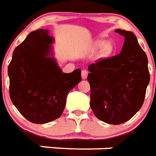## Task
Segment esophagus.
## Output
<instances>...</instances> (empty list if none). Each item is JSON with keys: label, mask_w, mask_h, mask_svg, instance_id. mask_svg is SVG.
Here are the masks:
<instances>
[{"label": "esophagus", "mask_w": 156, "mask_h": 156, "mask_svg": "<svg viewBox=\"0 0 156 156\" xmlns=\"http://www.w3.org/2000/svg\"><path fill=\"white\" fill-rule=\"evenodd\" d=\"M87 74H88V72L87 71V70H83L82 71V78L83 79H86L87 78Z\"/></svg>", "instance_id": "34e87169"}]
</instances>
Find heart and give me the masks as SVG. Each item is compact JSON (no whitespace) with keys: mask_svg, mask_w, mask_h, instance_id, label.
Masks as SVG:
<instances>
[{"mask_svg":"<svg viewBox=\"0 0 156 156\" xmlns=\"http://www.w3.org/2000/svg\"><path fill=\"white\" fill-rule=\"evenodd\" d=\"M94 49L99 50L102 48V55L104 57L110 56L114 51V45L111 42H107L105 40H98L93 45Z\"/></svg>","mask_w":156,"mask_h":156,"instance_id":"1","label":"heart"}]
</instances>
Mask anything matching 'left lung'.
I'll list each match as a JSON object with an SVG mask.
<instances>
[{
    "label": "left lung",
    "instance_id": "8db88e82",
    "mask_svg": "<svg viewBox=\"0 0 156 156\" xmlns=\"http://www.w3.org/2000/svg\"><path fill=\"white\" fill-rule=\"evenodd\" d=\"M124 37L119 55L88 66L90 105L97 119L121 124L133 117L144 101L150 83L148 59L133 32L116 29Z\"/></svg>",
    "mask_w": 156,
    "mask_h": 156
}]
</instances>
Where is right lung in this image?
<instances>
[{
	"label": "right lung",
	"mask_w": 156,
	"mask_h": 156,
	"mask_svg": "<svg viewBox=\"0 0 156 156\" xmlns=\"http://www.w3.org/2000/svg\"><path fill=\"white\" fill-rule=\"evenodd\" d=\"M47 29L31 32L13 52L8 67L9 97L20 114L34 123L60 117L81 70L63 73L54 58V37Z\"/></svg>",
	"instance_id": "add662e5"
}]
</instances>
